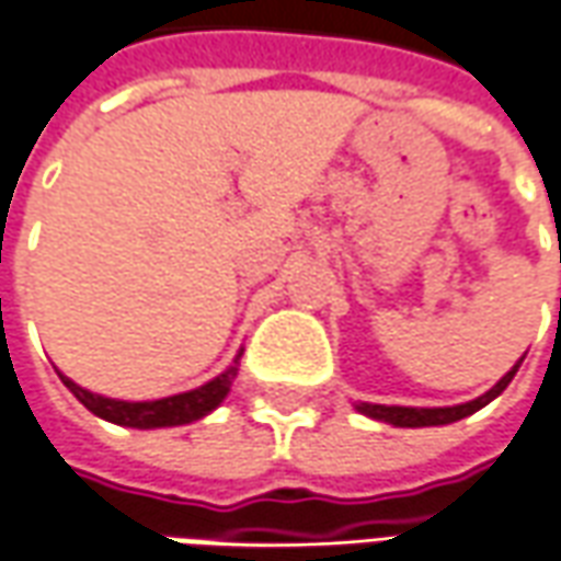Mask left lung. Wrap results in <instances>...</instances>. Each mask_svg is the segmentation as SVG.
Masks as SVG:
<instances>
[{
    "instance_id": "left-lung-1",
    "label": "left lung",
    "mask_w": 561,
    "mask_h": 561,
    "mask_svg": "<svg viewBox=\"0 0 561 561\" xmlns=\"http://www.w3.org/2000/svg\"><path fill=\"white\" fill-rule=\"evenodd\" d=\"M526 358V355H523ZM523 358L513 364L507 374L501 376L499 382L492 386V389L480 394V398H473L468 403H456V407H386V403H358V413L364 416L376 419V422H389L394 428H428V425H449V422H458V419L471 416L477 410H483L485 403L495 401L501 391L511 386V379L519 370V364Z\"/></svg>"
}]
</instances>
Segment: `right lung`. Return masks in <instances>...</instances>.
<instances>
[{"label": "right lung", "instance_id": "1", "mask_svg": "<svg viewBox=\"0 0 561 561\" xmlns=\"http://www.w3.org/2000/svg\"><path fill=\"white\" fill-rule=\"evenodd\" d=\"M237 370H240V355L225 374L209 379L206 386L172 394V398H160V401H115V398H103V394L81 389L69 376L60 374V379L62 386L72 391L93 416L105 419V422L127 425V428H172V425H187V422L209 416L215 407L227 398V391L237 379Z\"/></svg>", "mask_w": 561, "mask_h": 561}]
</instances>
